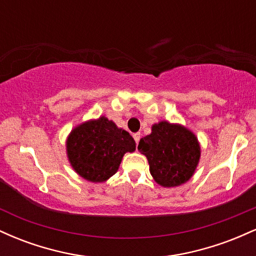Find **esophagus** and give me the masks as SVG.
<instances>
[{
	"instance_id": "obj_1",
	"label": "esophagus",
	"mask_w": 256,
	"mask_h": 256,
	"mask_svg": "<svg viewBox=\"0 0 256 256\" xmlns=\"http://www.w3.org/2000/svg\"><path fill=\"white\" fill-rule=\"evenodd\" d=\"M134 142H136V144H138V142H140V132H137V134H134Z\"/></svg>"
}]
</instances>
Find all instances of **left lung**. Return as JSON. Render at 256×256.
<instances>
[{"instance_id": "obj_1", "label": "left lung", "mask_w": 256, "mask_h": 256, "mask_svg": "<svg viewBox=\"0 0 256 256\" xmlns=\"http://www.w3.org/2000/svg\"><path fill=\"white\" fill-rule=\"evenodd\" d=\"M138 150L148 158L154 180L165 188L186 183L201 156L198 137L184 126L165 120L152 125V134L140 138Z\"/></svg>"}]
</instances>
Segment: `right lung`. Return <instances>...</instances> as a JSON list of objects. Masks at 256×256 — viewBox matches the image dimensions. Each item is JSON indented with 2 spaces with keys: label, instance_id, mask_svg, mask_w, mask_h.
<instances>
[{
  "label": "right lung",
  "instance_id": "1",
  "mask_svg": "<svg viewBox=\"0 0 256 256\" xmlns=\"http://www.w3.org/2000/svg\"><path fill=\"white\" fill-rule=\"evenodd\" d=\"M134 149L131 134L106 116L76 126L66 142L73 170L92 183H102L116 174L125 152Z\"/></svg>",
  "mask_w": 256,
  "mask_h": 256
}]
</instances>
